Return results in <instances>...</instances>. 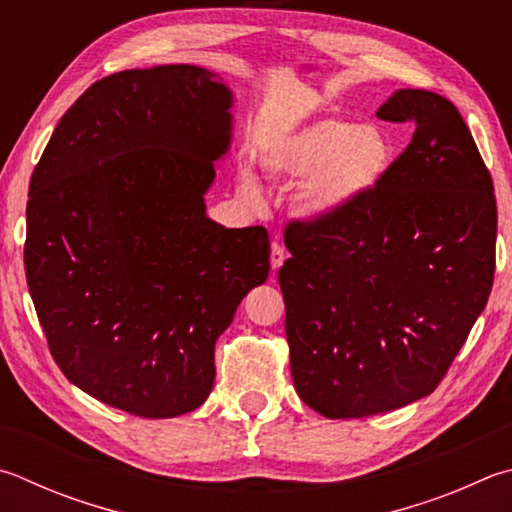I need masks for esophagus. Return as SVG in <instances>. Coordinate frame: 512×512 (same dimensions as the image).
I'll use <instances>...</instances> for the list:
<instances>
[{"label": "esophagus", "mask_w": 512, "mask_h": 512, "mask_svg": "<svg viewBox=\"0 0 512 512\" xmlns=\"http://www.w3.org/2000/svg\"><path fill=\"white\" fill-rule=\"evenodd\" d=\"M284 262H286V250L275 241V244L271 246V266H273V271H277V268H280Z\"/></svg>", "instance_id": "34e87169"}]
</instances>
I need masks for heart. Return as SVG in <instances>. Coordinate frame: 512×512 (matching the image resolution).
Segmentation results:
<instances>
[{
    "instance_id": "1",
    "label": "heart",
    "mask_w": 512,
    "mask_h": 512,
    "mask_svg": "<svg viewBox=\"0 0 512 512\" xmlns=\"http://www.w3.org/2000/svg\"><path fill=\"white\" fill-rule=\"evenodd\" d=\"M396 161L392 138L378 125L345 116H327L288 129L257 147V165L268 179L295 183L293 212L309 224L347 215L374 194ZM239 192L262 199L248 167H239Z\"/></svg>"
}]
</instances>
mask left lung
<instances>
[{
	"label": "left lung",
	"mask_w": 512,
	"mask_h": 512,
	"mask_svg": "<svg viewBox=\"0 0 512 512\" xmlns=\"http://www.w3.org/2000/svg\"><path fill=\"white\" fill-rule=\"evenodd\" d=\"M376 116L410 120V145L347 215L288 228L277 275L295 392L327 418L432 394L495 277V188L457 107L398 89Z\"/></svg>",
	"instance_id": "8db88e82"
}]
</instances>
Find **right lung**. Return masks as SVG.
Returning <instances> with one entry per match:
<instances>
[{"mask_svg": "<svg viewBox=\"0 0 512 512\" xmlns=\"http://www.w3.org/2000/svg\"><path fill=\"white\" fill-rule=\"evenodd\" d=\"M232 105L194 64L114 73L73 102L31 176L37 318L62 374L116 410L172 418L206 403L215 342L271 271L262 226L206 212Z\"/></svg>", "mask_w": 512, "mask_h": 512, "instance_id": "1", "label": "right lung"}]
</instances>
